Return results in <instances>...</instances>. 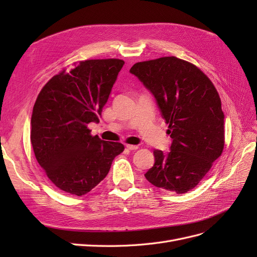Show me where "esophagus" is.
I'll use <instances>...</instances> for the list:
<instances>
[{
	"label": "esophagus",
	"instance_id": "obj_1",
	"mask_svg": "<svg viewBox=\"0 0 257 257\" xmlns=\"http://www.w3.org/2000/svg\"><path fill=\"white\" fill-rule=\"evenodd\" d=\"M128 150H137L138 147L137 146H134V145H126L125 146Z\"/></svg>",
	"mask_w": 257,
	"mask_h": 257
}]
</instances>
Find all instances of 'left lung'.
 <instances>
[{
	"mask_svg": "<svg viewBox=\"0 0 257 257\" xmlns=\"http://www.w3.org/2000/svg\"><path fill=\"white\" fill-rule=\"evenodd\" d=\"M130 73L152 93L173 139L169 152L154 150V165L145 177L157 188L189 192L224 149L219 93L198 67L176 57L138 62Z\"/></svg>",
	"mask_w": 257,
	"mask_h": 257,
	"instance_id": "1",
	"label": "left lung"
}]
</instances>
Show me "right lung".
I'll list each match as a JSON object with an SVG mask.
<instances>
[{
	"label": "right lung",
	"mask_w": 257,
	"mask_h": 257,
	"mask_svg": "<svg viewBox=\"0 0 257 257\" xmlns=\"http://www.w3.org/2000/svg\"><path fill=\"white\" fill-rule=\"evenodd\" d=\"M124 61L87 60L44 85L31 118V144L49 180L77 196L84 195L109 173L120 143L92 136L88 124L98 123Z\"/></svg>",
	"instance_id": "obj_1"
}]
</instances>
